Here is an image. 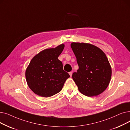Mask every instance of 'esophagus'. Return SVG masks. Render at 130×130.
I'll return each instance as SVG.
<instances>
[{"label":"esophagus","instance_id":"obj_1","mask_svg":"<svg viewBox=\"0 0 130 130\" xmlns=\"http://www.w3.org/2000/svg\"><path fill=\"white\" fill-rule=\"evenodd\" d=\"M72 74H73V73H72V72H69V74H70V76H72Z\"/></svg>","mask_w":130,"mask_h":130}]
</instances>
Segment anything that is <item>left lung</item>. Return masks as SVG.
<instances>
[{
    "instance_id": "left-lung-1",
    "label": "left lung",
    "mask_w": 130,
    "mask_h": 130,
    "mask_svg": "<svg viewBox=\"0 0 130 130\" xmlns=\"http://www.w3.org/2000/svg\"><path fill=\"white\" fill-rule=\"evenodd\" d=\"M71 46L79 67L72 75L79 91L88 97L98 96L106 89L112 76L111 66L105 54L89 43L73 42Z\"/></svg>"
}]
</instances>
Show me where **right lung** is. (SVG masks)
Listing matches in <instances>:
<instances>
[{
  "mask_svg": "<svg viewBox=\"0 0 130 130\" xmlns=\"http://www.w3.org/2000/svg\"><path fill=\"white\" fill-rule=\"evenodd\" d=\"M64 47L62 44L45 49L31 59L25 76L27 85L35 94L45 98L52 96L61 90L66 80L70 77L58 59Z\"/></svg>",
  "mask_w": 130,
  "mask_h": 130,
  "instance_id": "right-lung-1",
  "label": "right lung"
}]
</instances>
